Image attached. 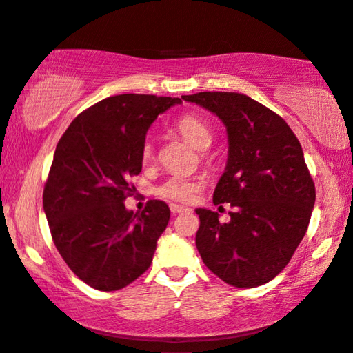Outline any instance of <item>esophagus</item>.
Instances as JSON below:
<instances>
[{
    "label": "esophagus",
    "mask_w": 353,
    "mask_h": 353,
    "mask_svg": "<svg viewBox=\"0 0 353 353\" xmlns=\"http://www.w3.org/2000/svg\"><path fill=\"white\" fill-rule=\"evenodd\" d=\"M171 208V213L172 214H177V213H184V211H189L185 208V206H181V205H171L169 206Z\"/></svg>",
    "instance_id": "obj_1"
}]
</instances>
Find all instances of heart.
<instances>
[{"instance_id": "b5f03b06", "label": "heart", "mask_w": 353, "mask_h": 353, "mask_svg": "<svg viewBox=\"0 0 353 353\" xmlns=\"http://www.w3.org/2000/svg\"><path fill=\"white\" fill-rule=\"evenodd\" d=\"M174 129L181 134V137L190 143L192 147L196 150L210 148L213 143V130H211L210 124L201 117L195 114H184L174 124ZM154 157V145L152 140H147L142 147V159L143 163L152 161ZM199 190V182L185 179V177H169L166 182L157 189V194L163 199L181 201V203H189L194 199L195 192Z\"/></svg>"}]
</instances>
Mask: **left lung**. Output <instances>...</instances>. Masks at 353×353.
<instances>
[{
    "instance_id": "obj_1",
    "label": "left lung",
    "mask_w": 353,
    "mask_h": 353,
    "mask_svg": "<svg viewBox=\"0 0 353 353\" xmlns=\"http://www.w3.org/2000/svg\"><path fill=\"white\" fill-rule=\"evenodd\" d=\"M182 100L219 117L228 130V163L213 203H231V219L199 208L195 243L201 260L234 288L270 283L288 266L307 232L314 184L299 139L279 114L234 92H200Z\"/></svg>"
}]
</instances>
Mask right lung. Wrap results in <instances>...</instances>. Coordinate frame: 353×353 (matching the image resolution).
I'll return each instance as SVG.
<instances>
[{"label": "right lung", "mask_w": 353, "mask_h": 353, "mask_svg": "<svg viewBox=\"0 0 353 353\" xmlns=\"http://www.w3.org/2000/svg\"><path fill=\"white\" fill-rule=\"evenodd\" d=\"M181 98L124 93L105 98L70 122L56 145L43 210L59 255L97 290H119L152 265L169 206L147 201L129 211V179L142 171L152 122Z\"/></svg>", "instance_id": "right-lung-1"}]
</instances>
